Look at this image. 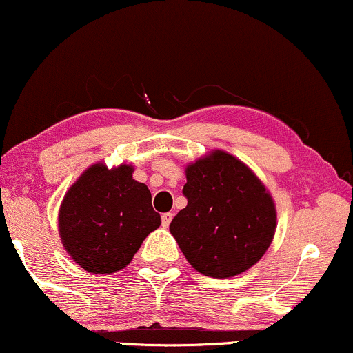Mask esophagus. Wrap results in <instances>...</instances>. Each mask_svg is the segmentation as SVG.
Listing matches in <instances>:
<instances>
[{"instance_id":"1","label":"esophagus","mask_w":353,"mask_h":353,"mask_svg":"<svg viewBox=\"0 0 353 353\" xmlns=\"http://www.w3.org/2000/svg\"><path fill=\"white\" fill-rule=\"evenodd\" d=\"M172 217L174 214H171V212H165V214H163V217H161V220H163V227L168 228L172 222Z\"/></svg>"}]
</instances>
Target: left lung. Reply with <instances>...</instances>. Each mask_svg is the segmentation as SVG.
I'll use <instances>...</instances> for the list:
<instances>
[{
    "mask_svg": "<svg viewBox=\"0 0 353 353\" xmlns=\"http://www.w3.org/2000/svg\"><path fill=\"white\" fill-rule=\"evenodd\" d=\"M188 205L169 230L199 273L232 278L261 260L276 230L273 197L235 156L215 150L185 168Z\"/></svg>",
    "mask_w": 353,
    "mask_h": 353,
    "instance_id": "8db88e82",
    "label": "left lung"
}]
</instances>
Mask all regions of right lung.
I'll return each mask as SVG.
<instances>
[{"mask_svg":"<svg viewBox=\"0 0 353 353\" xmlns=\"http://www.w3.org/2000/svg\"><path fill=\"white\" fill-rule=\"evenodd\" d=\"M133 165L92 164L67 190L59 209V233L72 260L95 274L130 265L143 240L161 225L146 184Z\"/></svg>","mask_w":353,"mask_h":353,"instance_id":"right-lung-1","label":"right lung"}]
</instances>
